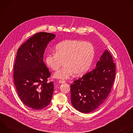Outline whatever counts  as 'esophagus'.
I'll use <instances>...</instances> for the list:
<instances>
[{
  "mask_svg": "<svg viewBox=\"0 0 133 133\" xmlns=\"http://www.w3.org/2000/svg\"><path fill=\"white\" fill-rule=\"evenodd\" d=\"M65 81H62V80H60L59 81V83H61V84H64V83H65Z\"/></svg>",
  "mask_w": 133,
  "mask_h": 133,
  "instance_id": "1",
  "label": "esophagus"
}]
</instances>
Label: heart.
Masks as SVG:
<instances>
[{
    "label": "heart",
    "mask_w": 133,
    "mask_h": 133,
    "mask_svg": "<svg viewBox=\"0 0 133 133\" xmlns=\"http://www.w3.org/2000/svg\"><path fill=\"white\" fill-rule=\"evenodd\" d=\"M55 53L47 54L45 62L50 69L57 70L63 63V68L54 74L56 78L65 79L74 74L82 76L89 68L95 56L94 46L89 42L79 40H66L55 48Z\"/></svg>",
    "instance_id": "b5f03b06"
}]
</instances>
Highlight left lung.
Returning a JSON list of instances; mask_svg holds the SVG:
<instances>
[{
	"label": "left lung",
	"instance_id": "left-lung-1",
	"mask_svg": "<svg viewBox=\"0 0 133 133\" xmlns=\"http://www.w3.org/2000/svg\"><path fill=\"white\" fill-rule=\"evenodd\" d=\"M116 67L110 52L105 50L91 71L70 85L72 106L83 113L97 109L107 98L115 79Z\"/></svg>",
	"mask_w": 133,
	"mask_h": 133
}]
</instances>
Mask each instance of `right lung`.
Listing matches in <instances>:
<instances>
[{
  "label": "right lung",
  "instance_id": "1",
  "mask_svg": "<svg viewBox=\"0 0 133 133\" xmlns=\"http://www.w3.org/2000/svg\"><path fill=\"white\" fill-rule=\"evenodd\" d=\"M56 35L46 32L31 37L17 50L14 68L15 86L19 97L31 109L47 106L54 92L50 73L43 61L45 50Z\"/></svg>",
  "mask_w": 133,
  "mask_h": 133
}]
</instances>
